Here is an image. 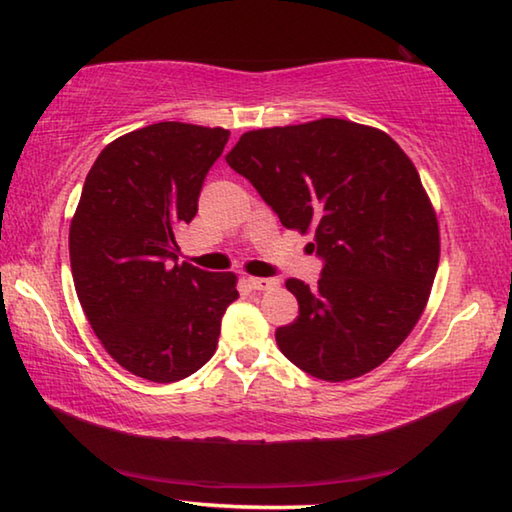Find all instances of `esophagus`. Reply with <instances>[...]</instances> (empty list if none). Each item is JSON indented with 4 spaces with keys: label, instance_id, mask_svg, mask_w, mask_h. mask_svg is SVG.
Masks as SVG:
<instances>
[{
    "label": "esophagus",
    "instance_id": "esophagus-1",
    "mask_svg": "<svg viewBox=\"0 0 512 512\" xmlns=\"http://www.w3.org/2000/svg\"><path fill=\"white\" fill-rule=\"evenodd\" d=\"M248 284L255 291H271L277 287V280H271V277H248Z\"/></svg>",
    "mask_w": 512,
    "mask_h": 512
}]
</instances>
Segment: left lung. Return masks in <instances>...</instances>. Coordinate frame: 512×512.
I'll return each mask as SVG.
<instances>
[{"label":"left lung","mask_w":512,"mask_h":512,"mask_svg":"<svg viewBox=\"0 0 512 512\" xmlns=\"http://www.w3.org/2000/svg\"><path fill=\"white\" fill-rule=\"evenodd\" d=\"M225 162L284 228L314 232L325 259L314 289L291 277L300 316L277 327L307 375L348 381L381 366L427 307L440 232L418 169L391 135L348 119L248 131Z\"/></svg>","instance_id":"obj_1"}]
</instances>
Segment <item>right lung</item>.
<instances>
[{"instance_id": "right-lung-1", "label": "right lung", "mask_w": 512, "mask_h": 512, "mask_svg": "<svg viewBox=\"0 0 512 512\" xmlns=\"http://www.w3.org/2000/svg\"><path fill=\"white\" fill-rule=\"evenodd\" d=\"M230 131L160 121L110 142L69 225L76 296L121 368L169 384L212 359L235 273L178 264V232Z\"/></svg>"}]
</instances>
